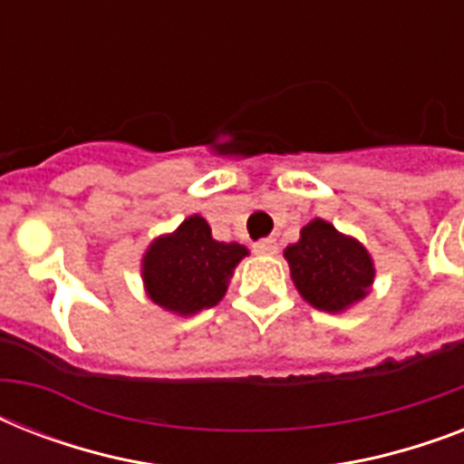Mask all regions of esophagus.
<instances>
[{
	"label": "esophagus",
	"mask_w": 464,
	"mask_h": 464,
	"mask_svg": "<svg viewBox=\"0 0 464 464\" xmlns=\"http://www.w3.org/2000/svg\"><path fill=\"white\" fill-rule=\"evenodd\" d=\"M253 250L257 255H275L276 253V240L275 238H262L253 243Z\"/></svg>",
	"instance_id": "esophagus-1"
}]
</instances>
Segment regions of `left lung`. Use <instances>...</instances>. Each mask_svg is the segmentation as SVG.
Segmentation results:
<instances>
[{"instance_id": "1", "label": "left lung", "mask_w": 464, "mask_h": 464, "mask_svg": "<svg viewBox=\"0 0 464 464\" xmlns=\"http://www.w3.org/2000/svg\"><path fill=\"white\" fill-rule=\"evenodd\" d=\"M284 257L298 294L324 313L352 308L373 284L375 267L366 247L323 218L304 226L298 243L286 247Z\"/></svg>"}]
</instances>
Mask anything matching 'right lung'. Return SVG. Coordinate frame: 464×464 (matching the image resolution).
<instances>
[{"label":"right lung","mask_w":464,"mask_h":464,"mask_svg":"<svg viewBox=\"0 0 464 464\" xmlns=\"http://www.w3.org/2000/svg\"><path fill=\"white\" fill-rule=\"evenodd\" d=\"M246 255V246L211 238L209 224L195 214L149 246L141 279L156 305L178 315H195L224 298L233 269Z\"/></svg>","instance_id":"1"}]
</instances>
